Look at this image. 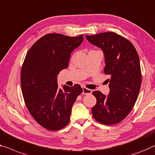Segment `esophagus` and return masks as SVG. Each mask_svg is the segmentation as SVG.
<instances>
[{"instance_id": "1", "label": "esophagus", "mask_w": 155, "mask_h": 155, "mask_svg": "<svg viewBox=\"0 0 155 155\" xmlns=\"http://www.w3.org/2000/svg\"><path fill=\"white\" fill-rule=\"evenodd\" d=\"M82 89H83V94H89L92 93V90H90V89H87L84 86L82 87Z\"/></svg>"}]
</instances>
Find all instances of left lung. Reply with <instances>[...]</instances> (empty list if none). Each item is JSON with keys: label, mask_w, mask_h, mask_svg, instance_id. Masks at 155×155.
Instances as JSON below:
<instances>
[{"label": "left lung", "mask_w": 155, "mask_h": 155, "mask_svg": "<svg viewBox=\"0 0 155 155\" xmlns=\"http://www.w3.org/2000/svg\"><path fill=\"white\" fill-rule=\"evenodd\" d=\"M89 42L104 51V73L108 75L110 92H92L97 104L92 108V116L105 125L121 122L133 108L141 83L138 54L130 41L114 32L85 36Z\"/></svg>", "instance_id": "left-lung-1"}]
</instances>
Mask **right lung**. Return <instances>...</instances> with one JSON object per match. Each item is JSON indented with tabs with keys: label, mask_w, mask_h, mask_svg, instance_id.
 <instances>
[{
	"label": "right lung",
	"mask_w": 155,
	"mask_h": 155,
	"mask_svg": "<svg viewBox=\"0 0 155 155\" xmlns=\"http://www.w3.org/2000/svg\"><path fill=\"white\" fill-rule=\"evenodd\" d=\"M83 40V35L46 34L31 47L25 58L21 74L25 103L36 121L49 130L67 126L74 103L83 92L77 84L58 88L57 76L68 67L71 53Z\"/></svg>",
	"instance_id": "add662e5"
}]
</instances>
